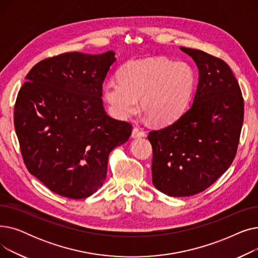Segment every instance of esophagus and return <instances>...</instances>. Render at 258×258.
I'll return each instance as SVG.
<instances>
[{"label":"esophagus","mask_w":258,"mask_h":258,"mask_svg":"<svg viewBox=\"0 0 258 258\" xmlns=\"http://www.w3.org/2000/svg\"><path fill=\"white\" fill-rule=\"evenodd\" d=\"M145 136V133L139 128V127H134L132 132V138H141Z\"/></svg>","instance_id":"esophagus-1"}]
</instances>
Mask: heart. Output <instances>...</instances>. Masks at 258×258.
Wrapping results in <instances>:
<instances>
[{"mask_svg": "<svg viewBox=\"0 0 258 258\" xmlns=\"http://www.w3.org/2000/svg\"><path fill=\"white\" fill-rule=\"evenodd\" d=\"M196 84L188 62L151 57L126 62L119 70V79L104 84L103 96L116 117L134 114L140 99L143 114L154 124L167 125L186 111Z\"/></svg>", "mask_w": 258, "mask_h": 258, "instance_id": "b5f03b06", "label": "heart"}]
</instances>
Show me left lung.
I'll return each mask as SVG.
<instances>
[{
	"label": "left lung",
	"mask_w": 258,
	"mask_h": 258,
	"mask_svg": "<svg viewBox=\"0 0 258 258\" xmlns=\"http://www.w3.org/2000/svg\"><path fill=\"white\" fill-rule=\"evenodd\" d=\"M180 49L199 69L192 105L147 137L153 184L169 197L197 195L221 177L235 157L243 121L242 95L230 67L204 51Z\"/></svg>",
	"instance_id": "left-lung-1"
}]
</instances>
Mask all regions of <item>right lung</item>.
Wrapping results in <instances>:
<instances>
[{
  "label": "right lung",
  "mask_w": 258,
  "mask_h": 258,
  "mask_svg": "<svg viewBox=\"0 0 258 258\" xmlns=\"http://www.w3.org/2000/svg\"><path fill=\"white\" fill-rule=\"evenodd\" d=\"M115 52H68L37 62L15 105V127L27 169L51 191L85 199L102 186L108 155L132 134L106 115L103 80Z\"/></svg>",
  "instance_id": "obj_1"
}]
</instances>
